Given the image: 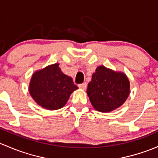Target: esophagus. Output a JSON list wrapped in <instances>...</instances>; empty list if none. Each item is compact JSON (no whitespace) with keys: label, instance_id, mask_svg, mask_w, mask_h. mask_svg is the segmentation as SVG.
Instances as JSON below:
<instances>
[{"label":"esophagus","instance_id":"obj_1","mask_svg":"<svg viewBox=\"0 0 158 158\" xmlns=\"http://www.w3.org/2000/svg\"><path fill=\"white\" fill-rule=\"evenodd\" d=\"M87 83H86V82H84V83H83V84H79V85H78V87H79L80 88H81V89H83V90H85V89L87 88Z\"/></svg>","mask_w":158,"mask_h":158}]
</instances>
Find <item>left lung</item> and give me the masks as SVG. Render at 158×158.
Returning a JSON list of instances; mask_svg holds the SVG:
<instances>
[{
  "label": "left lung",
  "mask_w": 158,
  "mask_h": 158,
  "mask_svg": "<svg viewBox=\"0 0 158 158\" xmlns=\"http://www.w3.org/2000/svg\"><path fill=\"white\" fill-rule=\"evenodd\" d=\"M129 93L127 76L103 65L97 68L87 89L92 106L101 113H109L121 106Z\"/></svg>",
  "instance_id": "obj_1"
}]
</instances>
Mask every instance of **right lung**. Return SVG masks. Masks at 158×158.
Here are the masks:
<instances>
[{
  "instance_id": "1",
  "label": "right lung",
  "mask_w": 158,
  "mask_h": 158,
  "mask_svg": "<svg viewBox=\"0 0 158 158\" xmlns=\"http://www.w3.org/2000/svg\"><path fill=\"white\" fill-rule=\"evenodd\" d=\"M78 87L71 77L61 71L59 64H51L32 74L30 94L38 105L48 110L61 109Z\"/></svg>"
}]
</instances>
